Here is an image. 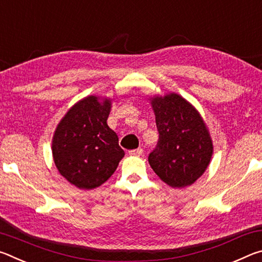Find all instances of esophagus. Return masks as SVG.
Returning <instances> with one entry per match:
<instances>
[{
  "mask_svg": "<svg viewBox=\"0 0 262 262\" xmlns=\"http://www.w3.org/2000/svg\"><path fill=\"white\" fill-rule=\"evenodd\" d=\"M142 154H143V149H142V148L129 150V155H133V156H141Z\"/></svg>",
  "mask_w": 262,
  "mask_h": 262,
  "instance_id": "esophagus-1",
  "label": "esophagus"
}]
</instances>
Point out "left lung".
I'll return each instance as SVG.
<instances>
[{"instance_id":"1","label":"left lung","mask_w":262,"mask_h":262,"mask_svg":"<svg viewBox=\"0 0 262 262\" xmlns=\"http://www.w3.org/2000/svg\"><path fill=\"white\" fill-rule=\"evenodd\" d=\"M158 142L149 154L150 166L171 187H186L200 178L212 155V142L205 122L179 95L156 97Z\"/></svg>"}]
</instances>
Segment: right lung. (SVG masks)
<instances>
[{"label": "right lung", "mask_w": 262, "mask_h": 262, "mask_svg": "<svg viewBox=\"0 0 262 262\" xmlns=\"http://www.w3.org/2000/svg\"><path fill=\"white\" fill-rule=\"evenodd\" d=\"M111 101L90 96L68 111L53 137V158L60 173L81 189L104 184L125 151L107 126Z\"/></svg>", "instance_id": "obj_1"}]
</instances>
